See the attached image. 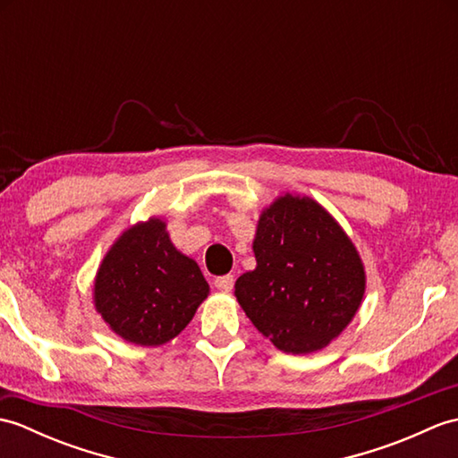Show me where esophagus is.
<instances>
[{
  "label": "esophagus",
  "instance_id": "1",
  "mask_svg": "<svg viewBox=\"0 0 458 458\" xmlns=\"http://www.w3.org/2000/svg\"><path fill=\"white\" fill-rule=\"evenodd\" d=\"M214 285H216V289L222 291V293H228V291H232V287H234V276L216 277L214 279Z\"/></svg>",
  "mask_w": 458,
  "mask_h": 458
}]
</instances>
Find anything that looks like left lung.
Here are the masks:
<instances>
[{
  "mask_svg": "<svg viewBox=\"0 0 458 458\" xmlns=\"http://www.w3.org/2000/svg\"><path fill=\"white\" fill-rule=\"evenodd\" d=\"M254 254L258 266L238 277L234 295L279 350L317 352L354 318L366 291L362 259L317 200L276 199L258 220Z\"/></svg>",
  "mask_w": 458,
  "mask_h": 458,
  "instance_id": "1",
  "label": "left lung"
}]
</instances>
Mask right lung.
Segmentation results:
<instances>
[{"instance_id": "1", "label": "right lung", "mask_w": 458, "mask_h": 458, "mask_svg": "<svg viewBox=\"0 0 458 458\" xmlns=\"http://www.w3.org/2000/svg\"><path fill=\"white\" fill-rule=\"evenodd\" d=\"M208 293L197 261L173 246L161 218L125 230L94 279L96 310L115 335L140 346L169 343Z\"/></svg>"}]
</instances>
